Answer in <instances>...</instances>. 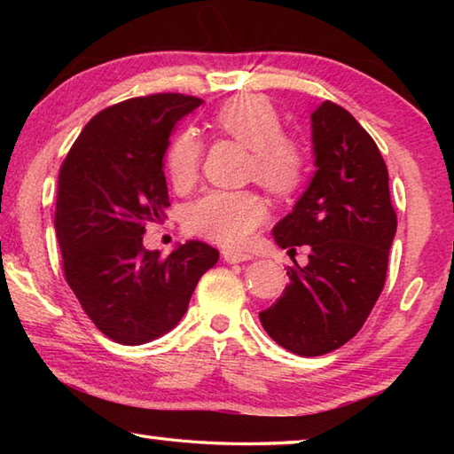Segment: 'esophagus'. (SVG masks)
Listing matches in <instances>:
<instances>
[{
  "label": "esophagus",
  "mask_w": 454,
  "mask_h": 454,
  "mask_svg": "<svg viewBox=\"0 0 454 454\" xmlns=\"http://www.w3.org/2000/svg\"><path fill=\"white\" fill-rule=\"evenodd\" d=\"M222 258H224V262L228 264H238V262H248V260H252V254H248V252L224 250L222 252Z\"/></svg>",
  "instance_id": "1"
}]
</instances>
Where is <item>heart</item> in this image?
Listing matches in <instances>:
<instances>
[{"label":"heart","instance_id":"obj_1","mask_svg":"<svg viewBox=\"0 0 454 454\" xmlns=\"http://www.w3.org/2000/svg\"><path fill=\"white\" fill-rule=\"evenodd\" d=\"M214 126L254 152L250 172L264 188L290 194L306 176V152L284 137L282 120L266 98L248 94L228 99L214 114ZM202 142L194 129H184L168 150V174L176 188H188L198 178ZM266 220V206L254 192L214 190L196 200L186 212V228L222 246H242Z\"/></svg>","mask_w":454,"mask_h":454}]
</instances>
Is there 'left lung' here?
I'll list each match as a JSON object with an SVG mask.
<instances>
[{
    "label": "left lung",
    "mask_w": 454,
    "mask_h": 454,
    "mask_svg": "<svg viewBox=\"0 0 454 454\" xmlns=\"http://www.w3.org/2000/svg\"><path fill=\"white\" fill-rule=\"evenodd\" d=\"M317 172L290 214L272 228L280 248L310 246L309 264L260 322L294 355L320 356L348 342L379 301L396 234L388 170L366 129L344 107L310 114Z\"/></svg>",
    "instance_id": "8db88e82"
}]
</instances>
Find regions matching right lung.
<instances>
[{"label":"right lung","instance_id":"add662e5","mask_svg":"<svg viewBox=\"0 0 454 454\" xmlns=\"http://www.w3.org/2000/svg\"><path fill=\"white\" fill-rule=\"evenodd\" d=\"M200 104L194 96L153 94L106 107L61 164L53 226L66 280L91 322L126 347L170 333L220 258L200 240L178 244L166 258L142 244L145 226L162 222L170 206V136Z\"/></svg>","mask_w":454,"mask_h":454}]
</instances>
